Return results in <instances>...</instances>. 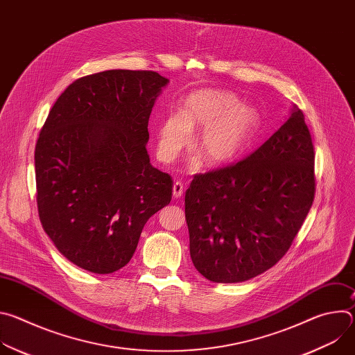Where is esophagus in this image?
I'll use <instances>...</instances> for the list:
<instances>
[{"instance_id":"esophagus-1","label":"esophagus","mask_w":355,"mask_h":355,"mask_svg":"<svg viewBox=\"0 0 355 355\" xmlns=\"http://www.w3.org/2000/svg\"><path fill=\"white\" fill-rule=\"evenodd\" d=\"M184 189H185L184 184H182L181 181H175L174 185H173V196H174L175 199H177V198H181L182 193H184Z\"/></svg>"}]
</instances>
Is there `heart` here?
I'll return each instance as SVG.
<instances>
[{"label":"heart","mask_w":355,"mask_h":355,"mask_svg":"<svg viewBox=\"0 0 355 355\" xmlns=\"http://www.w3.org/2000/svg\"><path fill=\"white\" fill-rule=\"evenodd\" d=\"M204 128L198 136L196 148L209 166H223L239 157L250 146L259 129L254 108L236 104V98L220 89L192 92L181 112L170 114L160 125L157 155L174 162L189 143L191 130Z\"/></svg>","instance_id":"b5f03b06"}]
</instances>
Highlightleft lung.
<instances>
[{"label": "left lung", "mask_w": 355, "mask_h": 355, "mask_svg": "<svg viewBox=\"0 0 355 355\" xmlns=\"http://www.w3.org/2000/svg\"><path fill=\"white\" fill-rule=\"evenodd\" d=\"M316 192L315 147L303 112L245 159L196 174L185 192L195 268L219 284L274 267L292 245Z\"/></svg>", "instance_id": "1"}]
</instances>
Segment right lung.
I'll list each match as a JSON object with an SVG mask.
<instances>
[{
  "label": "right lung",
  "instance_id": "add662e5",
  "mask_svg": "<svg viewBox=\"0 0 355 355\" xmlns=\"http://www.w3.org/2000/svg\"><path fill=\"white\" fill-rule=\"evenodd\" d=\"M168 80L156 71L108 70L70 84L35 147L36 202L62 254L94 274L125 267L143 226L170 204L173 178L150 164L155 101Z\"/></svg>",
  "mask_w": 355,
  "mask_h": 355
}]
</instances>
